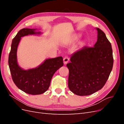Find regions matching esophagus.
Here are the masks:
<instances>
[{"label":"esophagus","mask_w":124,"mask_h":124,"mask_svg":"<svg viewBox=\"0 0 124 124\" xmlns=\"http://www.w3.org/2000/svg\"><path fill=\"white\" fill-rule=\"evenodd\" d=\"M63 63H64L65 65H66L69 62V58L68 57V56H66V57H65L64 58H63Z\"/></svg>","instance_id":"34e87169"}]
</instances>
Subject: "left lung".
<instances>
[{"label": "left lung", "mask_w": 124, "mask_h": 124, "mask_svg": "<svg viewBox=\"0 0 124 124\" xmlns=\"http://www.w3.org/2000/svg\"><path fill=\"white\" fill-rule=\"evenodd\" d=\"M97 41L93 47L84 46L74 53L69 69L68 87L78 96H88L102 88L113 65L111 44L104 32L96 28Z\"/></svg>", "instance_id": "1"}]
</instances>
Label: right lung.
I'll return each mask as SVG.
<instances>
[{"label":"right lung","instance_id":"right-lung-1","mask_svg":"<svg viewBox=\"0 0 124 124\" xmlns=\"http://www.w3.org/2000/svg\"><path fill=\"white\" fill-rule=\"evenodd\" d=\"M35 29L23 28L13 38L9 55L8 63L12 80L17 87L31 95H40L46 92L55 72L63 66L62 56L47 59L37 68L24 70L18 65L16 52L21 37L28 35L40 34Z\"/></svg>","mask_w":124,"mask_h":124}]
</instances>
